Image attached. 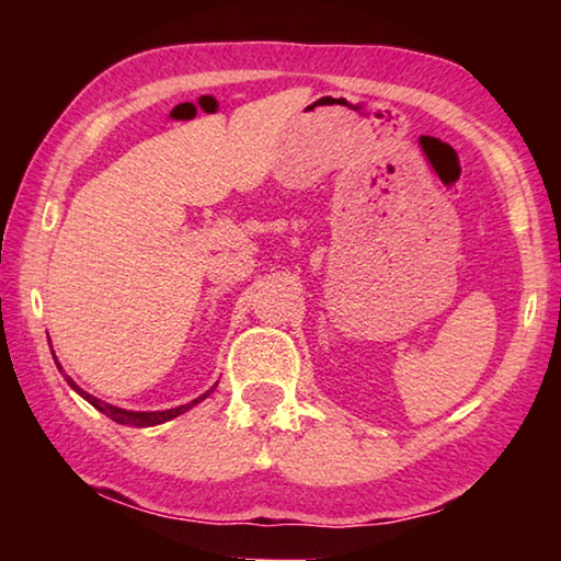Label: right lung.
I'll return each mask as SVG.
<instances>
[{
	"label": "right lung",
	"mask_w": 561,
	"mask_h": 561,
	"mask_svg": "<svg viewBox=\"0 0 561 561\" xmlns=\"http://www.w3.org/2000/svg\"><path fill=\"white\" fill-rule=\"evenodd\" d=\"M66 381H69V386L73 388L76 393L79 396H83L87 398V401L93 405V408H99V411L103 413V415H108L111 421H116V423H121V425H136V428H148V425H160V423H165V421H170V417H175V415H180V413H185V411H190V408H193L195 403H201L203 398H207V391L205 396H201V398H195L193 403H187V405H178V408H170V411H153V413H138V411H123V408H116V405H108V403H103V401H99V398H93L91 393H87V391H81L79 386H76L71 378H66Z\"/></svg>",
	"instance_id": "right-lung-1"
}]
</instances>
